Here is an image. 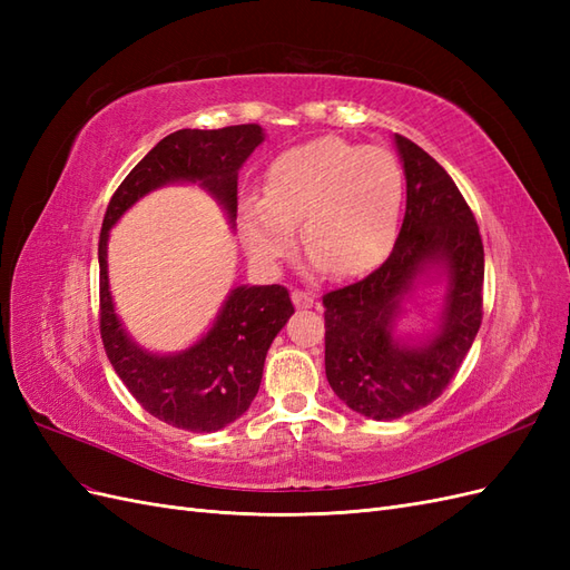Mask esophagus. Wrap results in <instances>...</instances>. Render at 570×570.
<instances>
[{
  "label": "esophagus",
  "mask_w": 570,
  "mask_h": 570,
  "mask_svg": "<svg viewBox=\"0 0 570 570\" xmlns=\"http://www.w3.org/2000/svg\"><path fill=\"white\" fill-rule=\"evenodd\" d=\"M292 302H295L297 308H308L316 304V297L312 295V292H304V289H295L292 292Z\"/></svg>",
  "instance_id": "1"
}]
</instances>
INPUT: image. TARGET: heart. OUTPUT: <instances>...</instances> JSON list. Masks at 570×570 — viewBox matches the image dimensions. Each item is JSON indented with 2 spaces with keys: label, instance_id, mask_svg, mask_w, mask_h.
I'll use <instances>...</instances> for the list:
<instances>
[{
  "label": "heart",
  "instance_id": "1",
  "mask_svg": "<svg viewBox=\"0 0 570 570\" xmlns=\"http://www.w3.org/2000/svg\"><path fill=\"white\" fill-rule=\"evenodd\" d=\"M404 174L383 147L337 135L289 147L275 157L264 195L239 206L245 245L258 264L273 266L295 247V226L308 262L350 278L383 262L400 230Z\"/></svg>",
  "mask_w": 570,
  "mask_h": 570
}]
</instances>
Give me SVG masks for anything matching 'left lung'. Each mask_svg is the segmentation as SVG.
Segmentation results:
<instances>
[{
  "instance_id": "8db88e82",
  "label": "left lung",
  "mask_w": 570,
  "mask_h": 570,
  "mask_svg": "<svg viewBox=\"0 0 570 570\" xmlns=\"http://www.w3.org/2000/svg\"><path fill=\"white\" fill-rule=\"evenodd\" d=\"M394 145L406 176L394 249L364 281L323 295L327 383L373 421L419 411L452 383L478 335L485 281L478 223L450 174L404 135H394ZM435 274L448 283L439 331L421 343L394 338L401 302Z\"/></svg>"
}]
</instances>
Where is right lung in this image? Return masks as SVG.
Here are the masks:
<instances>
[{
	"instance_id": "add662e5",
	"label": "right lung",
	"mask_w": 570,
	"mask_h": 570,
	"mask_svg": "<svg viewBox=\"0 0 570 570\" xmlns=\"http://www.w3.org/2000/svg\"><path fill=\"white\" fill-rule=\"evenodd\" d=\"M264 142L256 124L218 130H176L137 164L114 193L99 233V333L114 371L145 411L189 433H216L243 416L262 385L271 342L295 314L283 285L235 287L212 331L180 354L159 356L135 344L120 325L107 273L114 223L151 189L199 183L230 223L237 216V170Z\"/></svg>"
}]
</instances>
